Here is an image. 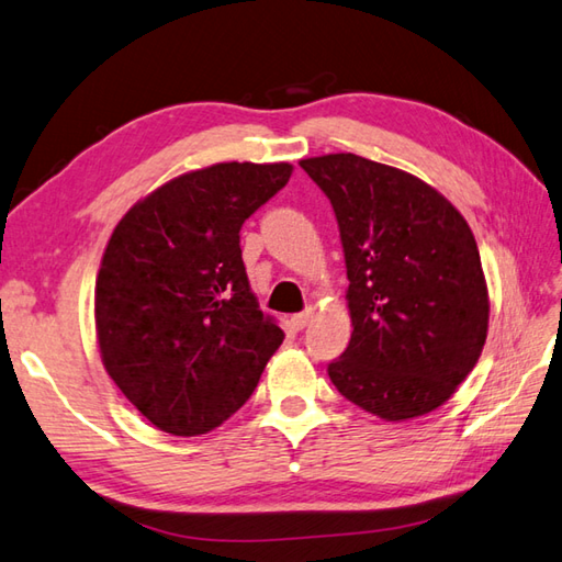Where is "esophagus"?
<instances>
[{"mask_svg": "<svg viewBox=\"0 0 562 562\" xmlns=\"http://www.w3.org/2000/svg\"><path fill=\"white\" fill-rule=\"evenodd\" d=\"M313 317H315V313H313V310H305V313H297V315H293V317H291V324H293V329H297V331H301V329H305V327H307V324H310V322H313Z\"/></svg>", "mask_w": 562, "mask_h": 562, "instance_id": "34e87169", "label": "esophagus"}]
</instances>
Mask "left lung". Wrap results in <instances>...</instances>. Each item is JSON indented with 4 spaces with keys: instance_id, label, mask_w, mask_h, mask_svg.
Instances as JSON below:
<instances>
[{
    "instance_id": "left-lung-1",
    "label": "left lung",
    "mask_w": 562,
    "mask_h": 562,
    "mask_svg": "<svg viewBox=\"0 0 562 562\" xmlns=\"http://www.w3.org/2000/svg\"><path fill=\"white\" fill-rule=\"evenodd\" d=\"M339 223L353 334L329 363L348 402L384 420L442 406L479 363L488 285L464 216L411 172L356 154L303 158Z\"/></svg>"
}]
</instances>
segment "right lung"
<instances>
[{
  "instance_id": "obj_1",
  "label": "right lung",
  "mask_w": 562,
  "mask_h": 562,
  "mask_svg": "<svg viewBox=\"0 0 562 562\" xmlns=\"http://www.w3.org/2000/svg\"><path fill=\"white\" fill-rule=\"evenodd\" d=\"M291 164H216L160 184L112 231L95 279L108 375L158 430L194 438L238 411L283 341L259 310L240 228Z\"/></svg>"
}]
</instances>
